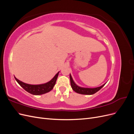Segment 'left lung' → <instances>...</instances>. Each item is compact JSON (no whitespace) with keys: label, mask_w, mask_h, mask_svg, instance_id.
Returning <instances> with one entry per match:
<instances>
[{"label":"left lung","mask_w":134,"mask_h":134,"mask_svg":"<svg viewBox=\"0 0 134 134\" xmlns=\"http://www.w3.org/2000/svg\"><path fill=\"white\" fill-rule=\"evenodd\" d=\"M70 80L71 87L72 89V90L75 91V92H76L77 93H79V94H86V95H92V94H94V93L99 91L106 83H104V84L102 85V86L98 87H96V88H84V87H82L78 86V85L74 82L73 79H72V78L70 74Z\"/></svg>","instance_id":"obj_1"}]
</instances>
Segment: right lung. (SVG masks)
Masks as SVG:
<instances>
[{
  "instance_id": "1",
  "label": "right lung",
  "mask_w": 134,
  "mask_h": 134,
  "mask_svg": "<svg viewBox=\"0 0 134 134\" xmlns=\"http://www.w3.org/2000/svg\"><path fill=\"white\" fill-rule=\"evenodd\" d=\"M59 71L56 74L54 78H52L49 82L46 83L41 84H29L21 82V80H18L14 76V78L17 81V83L21 86L24 90L26 91L27 92L31 93L33 95H41L43 94L49 92L53 89L54 86L55 85L56 80H57L58 76L59 75Z\"/></svg>"
}]
</instances>
